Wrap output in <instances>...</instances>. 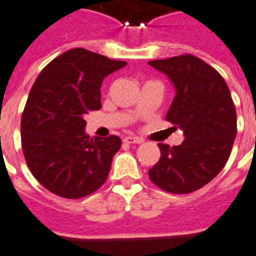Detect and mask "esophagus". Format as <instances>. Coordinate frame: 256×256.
Returning a JSON list of instances; mask_svg holds the SVG:
<instances>
[{"instance_id": "1", "label": "esophagus", "mask_w": 256, "mask_h": 256, "mask_svg": "<svg viewBox=\"0 0 256 256\" xmlns=\"http://www.w3.org/2000/svg\"><path fill=\"white\" fill-rule=\"evenodd\" d=\"M124 142H128V144H142L144 141L142 138H138V137H133V136H128L124 138Z\"/></svg>"}]
</instances>
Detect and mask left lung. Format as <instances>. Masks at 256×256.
Listing matches in <instances>:
<instances>
[{"label": "left lung", "mask_w": 256, "mask_h": 256, "mask_svg": "<svg viewBox=\"0 0 256 256\" xmlns=\"http://www.w3.org/2000/svg\"><path fill=\"white\" fill-rule=\"evenodd\" d=\"M167 75L176 97L166 119L184 132L181 145L159 144L160 159L150 178L170 193H190L225 167L237 134L236 108L225 79L192 54L148 63Z\"/></svg>", "instance_id": "obj_1"}]
</instances>
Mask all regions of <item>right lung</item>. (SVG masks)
<instances>
[{"mask_svg":"<svg viewBox=\"0 0 256 256\" xmlns=\"http://www.w3.org/2000/svg\"><path fill=\"white\" fill-rule=\"evenodd\" d=\"M82 48L70 49L44 68L22 115V148L36 181L58 196L84 198L106 182L118 136L90 138L84 116L101 108L106 76L126 66Z\"/></svg>","mask_w":256,"mask_h":256,"instance_id":"right-lung-1","label":"right lung"}]
</instances>
